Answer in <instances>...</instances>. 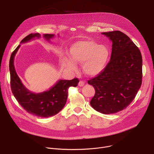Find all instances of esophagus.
Returning <instances> with one entry per match:
<instances>
[{"mask_svg": "<svg viewBox=\"0 0 154 154\" xmlns=\"http://www.w3.org/2000/svg\"><path fill=\"white\" fill-rule=\"evenodd\" d=\"M85 84V82L84 81H82V80H80L79 82V85L80 86H83Z\"/></svg>", "mask_w": 154, "mask_h": 154, "instance_id": "obj_1", "label": "esophagus"}]
</instances>
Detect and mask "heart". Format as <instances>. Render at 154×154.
<instances>
[{"label":"heart","instance_id":"1","mask_svg":"<svg viewBox=\"0 0 154 154\" xmlns=\"http://www.w3.org/2000/svg\"><path fill=\"white\" fill-rule=\"evenodd\" d=\"M108 57V51L103 46H97L92 41H78L71 46L69 58L61 59L63 67L69 71L77 70L76 64H83V70L88 75H96L104 69Z\"/></svg>","mask_w":154,"mask_h":154}]
</instances>
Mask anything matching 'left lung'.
Masks as SVG:
<instances>
[{
	"label": "left lung",
	"instance_id": "8db88e82",
	"mask_svg": "<svg viewBox=\"0 0 154 154\" xmlns=\"http://www.w3.org/2000/svg\"><path fill=\"white\" fill-rule=\"evenodd\" d=\"M112 44L110 60L96 77L88 81L95 89L91 106L103 114H113L126 108L135 97L142 83V56L138 48L124 33H102Z\"/></svg>",
	"mask_w": 154,
	"mask_h": 154
}]
</instances>
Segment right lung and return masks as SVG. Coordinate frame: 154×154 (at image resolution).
I'll use <instances>...</instances> for the list:
<instances>
[{"label": "right lung", "instance_id": "add662e5", "mask_svg": "<svg viewBox=\"0 0 154 154\" xmlns=\"http://www.w3.org/2000/svg\"><path fill=\"white\" fill-rule=\"evenodd\" d=\"M54 36L52 34H45L44 37L49 40ZM39 33H31L21 41V43L27 42L35 38H40ZM19 45L12 52L10 60V85L12 93L26 112L41 118L51 117L60 112L66 102L68 88L70 86H77L79 80L75 78L71 80H60L47 91L35 94L29 91L22 83L14 66V58L20 48Z\"/></svg>", "mask_w": 154, "mask_h": 154}]
</instances>
